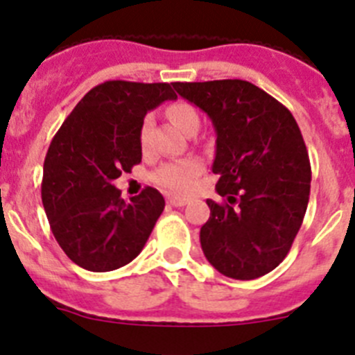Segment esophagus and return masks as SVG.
Wrapping results in <instances>:
<instances>
[{
    "mask_svg": "<svg viewBox=\"0 0 355 355\" xmlns=\"http://www.w3.org/2000/svg\"><path fill=\"white\" fill-rule=\"evenodd\" d=\"M187 198L184 196H168V203H170L171 207H184L187 205Z\"/></svg>",
    "mask_w": 355,
    "mask_h": 355,
    "instance_id": "esophagus-1",
    "label": "esophagus"
}]
</instances>
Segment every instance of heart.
Instances as JSON below:
<instances>
[{"label": "heart", "instance_id": "b5f03b06", "mask_svg": "<svg viewBox=\"0 0 355 355\" xmlns=\"http://www.w3.org/2000/svg\"><path fill=\"white\" fill-rule=\"evenodd\" d=\"M166 116L184 134L191 132L194 129L198 130V127H200V114H198V111L184 101H177L166 107ZM148 125L150 118H145L141 130H139V143L143 146H145L146 141ZM201 170H203V166H201L198 159H178V161H170L162 164L161 168H157L154 175H152V178H154L155 184L164 187V189L173 191V193H185V191H189L193 187L196 178L200 177Z\"/></svg>", "mask_w": 355, "mask_h": 355}]
</instances>
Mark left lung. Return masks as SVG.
Instances as JSON below:
<instances>
[{
    "instance_id": "8db88e82",
    "label": "left lung",
    "mask_w": 355,
    "mask_h": 355,
    "mask_svg": "<svg viewBox=\"0 0 355 355\" xmlns=\"http://www.w3.org/2000/svg\"><path fill=\"white\" fill-rule=\"evenodd\" d=\"M216 130L212 171L228 203L207 200L203 254L233 279H257L288 254L309 201L311 166L295 118L267 92L242 79L173 83Z\"/></svg>"
}]
</instances>
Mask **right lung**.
<instances>
[{
    "instance_id": "add662e5",
    "label": "right lung",
    "mask_w": 355,
    "mask_h": 355,
    "mask_svg": "<svg viewBox=\"0 0 355 355\" xmlns=\"http://www.w3.org/2000/svg\"><path fill=\"white\" fill-rule=\"evenodd\" d=\"M175 98L168 83H102L78 102L51 141L42 203L54 239L83 269H120L145 248L164 198L146 187L125 201L113 182L141 162L145 114Z\"/></svg>"
}]
</instances>
